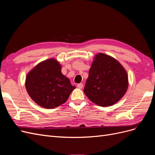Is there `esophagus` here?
Returning <instances> with one entry per match:
<instances>
[{
	"mask_svg": "<svg viewBox=\"0 0 155 155\" xmlns=\"http://www.w3.org/2000/svg\"><path fill=\"white\" fill-rule=\"evenodd\" d=\"M77 87H78V88H79V89H81V88H83V83H79V84H78Z\"/></svg>",
	"mask_w": 155,
	"mask_h": 155,
	"instance_id": "34e87169",
	"label": "esophagus"
}]
</instances>
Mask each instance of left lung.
<instances>
[{"label":"left lung","mask_w":155,"mask_h":155,"mask_svg":"<svg viewBox=\"0 0 155 155\" xmlns=\"http://www.w3.org/2000/svg\"><path fill=\"white\" fill-rule=\"evenodd\" d=\"M128 86L127 73L118 60L103 53L94 56L84 89L89 100L101 107L111 106L123 97Z\"/></svg>","instance_id":"left-lung-1"}]
</instances>
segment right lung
Segmentation results:
<instances>
[{
  "label": "right lung",
  "mask_w": 155,
  "mask_h": 155,
  "mask_svg": "<svg viewBox=\"0 0 155 155\" xmlns=\"http://www.w3.org/2000/svg\"><path fill=\"white\" fill-rule=\"evenodd\" d=\"M61 64L55 58L37 64L27 74L26 91L31 100L46 109L64 104L76 87L61 72Z\"/></svg>",
  "instance_id": "right-lung-1"
}]
</instances>
